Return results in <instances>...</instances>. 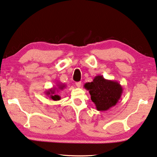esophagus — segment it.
Masks as SVG:
<instances>
[{
	"mask_svg": "<svg viewBox=\"0 0 157 157\" xmlns=\"http://www.w3.org/2000/svg\"><path fill=\"white\" fill-rule=\"evenodd\" d=\"M75 85H76V86L78 87V88H80L81 86H82V83H81V82H76V83H75Z\"/></svg>",
	"mask_w": 157,
	"mask_h": 157,
	"instance_id": "obj_1",
	"label": "esophagus"
}]
</instances>
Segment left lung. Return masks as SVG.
<instances>
[{
    "mask_svg": "<svg viewBox=\"0 0 157 157\" xmlns=\"http://www.w3.org/2000/svg\"><path fill=\"white\" fill-rule=\"evenodd\" d=\"M84 88L89 91L98 111H107L115 106L123 91L118 82L106 79L102 75H97L93 82L86 83Z\"/></svg>",
    "mask_w": 157,
    "mask_h": 157,
    "instance_id": "left-lung-1",
    "label": "left lung"
}]
</instances>
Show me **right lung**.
Masks as SVG:
<instances>
[{"label": "right lung", "instance_id": "right-lung-1", "mask_svg": "<svg viewBox=\"0 0 157 157\" xmlns=\"http://www.w3.org/2000/svg\"><path fill=\"white\" fill-rule=\"evenodd\" d=\"M65 88V84H63V83H57L56 87H53L45 91V94L52 100L59 101L61 98L60 96L58 95V93H59V91L63 90Z\"/></svg>", "mask_w": 157, "mask_h": 157}]
</instances>
